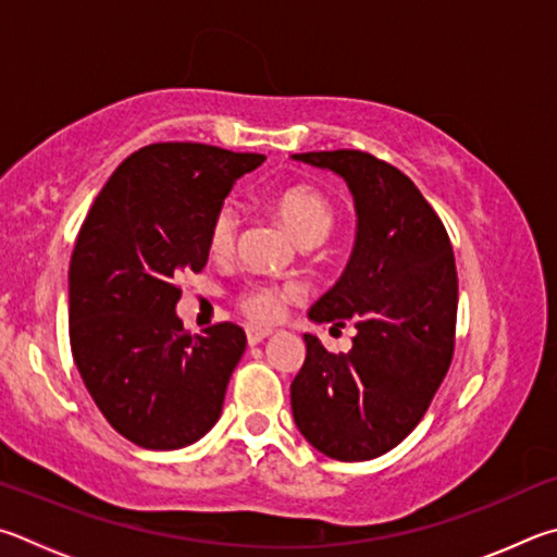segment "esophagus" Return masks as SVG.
Returning a JSON list of instances; mask_svg holds the SVG:
<instances>
[{"instance_id": "1", "label": "esophagus", "mask_w": 557, "mask_h": 557, "mask_svg": "<svg viewBox=\"0 0 557 557\" xmlns=\"http://www.w3.org/2000/svg\"><path fill=\"white\" fill-rule=\"evenodd\" d=\"M271 335L269 327H253V325H247V343L249 345H259L261 339H267Z\"/></svg>"}]
</instances>
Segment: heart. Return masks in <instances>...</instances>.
Returning a JSON list of instances; mask_svg holds the SVG:
<instances>
[{
	"instance_id": "b5f03b06",
	"label": "heart",
	"mask_w": 557,
	"mask_h": 557,
	"mask_svg": "<svg viewBox=\"0 0 557 557\" xmlns=\"http://www.w3.org/2000/svg\"><path fill=\"white\" fill-rule=\"evenodd\" d=\"M273 210L281 222L296 234V237L310 244L320 242L333 227V205L323 193L310 188V185H294L278 195L273 202ZM239 218L230 205L218 210L210 224V249L214 253H224L232 249L234 237H237ZM296 290L290 286H273V284H257L249 286L239 294V308L244 315H249L257 323H273L284 315L286 304L294 298Z\"/></svg>"
}]
</instances>
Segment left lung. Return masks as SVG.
I'll return each mask as SVG.
<instances>
[{"mask_svg": "<svg viewBox=\"0 0 557 557\" xmlns=\"http://www.w3.org/2000/svg\"><path fill=\"white\" fill-rule=\"evenodd\" d=\"M343 175L357 210L352 257L308 310L313 323L352 320V349L327 352L304 335L306 362L290 384L294 421L333 460L392 450L421 423L453 362L457 271L441 218L413 181L372 153H294Z\"/></svg>", "mask_w": 557, "mask_h": 557, "instance_id": "8db88e82", "label": "left lung"}]
</instances>
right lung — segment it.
I'll return each mask as SVG.
<instances>
[{
	"instance_id": "obj_1",
	"label": "right lung",
	"mask_w": 557,
	"mask_h": 557,
	"mask_svg": "<svg viewBox=\"0 0 557 557\" xmlns=\"http://www.w3.org/2000/svg\"><path fill=\"white\" fill-rule=\"evenodd\" d=\"M263 159L193 141L144 146L110 175L77 234L75 367L107 423L146 450L193 445L222 413L247 335L234 323L185 333L175 281L202 271L214 214Z\"/></svg>"
}]
</instances>
